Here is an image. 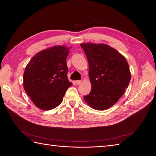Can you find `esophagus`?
<instances>
[{"instance_id": "esophagus-1", "label": "esophagus", "mask_w": 156, "mask_h": 156, "mask_svg": "<svg viewBox=\"0 0 156 156\" xmlns=\"http://www.w3.org/2000/svg\"><path fill=\"white\" fill-rule=\"evenodd\" d=\"M76 82V83L77 84V85H80V83H81V80H76V82Z\"/></svg>"}]
</instances>
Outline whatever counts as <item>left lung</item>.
I'll return each instance as SVG.
<instances>
[{
  "label": "left lung",
  "instance_id": "1",
  "mask_svg": "<svg viewBox=\"0 0 156 156\" xmlns=\"http://www.w3.org/2000/svg\"><path fill=\"white\" fill-rule=\"evenodd\" d=\"M89 62L91 83L85 101L93 109L104 111L113 106L124 94L131 78L124 56L105 44H80Z\"/></svg>",
  "mask_w": 156,
  "mask_h": 156
}]
</instances>
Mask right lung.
Wrapping results in <instances>:
<instances>
[{
    "mask_svg": "<svg viewBox=\"0 0 156 156\" xmlns=\"http://www.w3.org/2000/svg\"><path fill=\"white\" fill-rule=\"evenodd\" d=\"M71 48L55 45L38 52L26 66L23 83L34 105L44 111L58 106L72 83L67 78V57Z\"/></svg>",
    "mask_w": 156,
    "mask_h": 156,
    "instance_id": "right-lung-1",
    "label": "right lung"
}]
</instances>
